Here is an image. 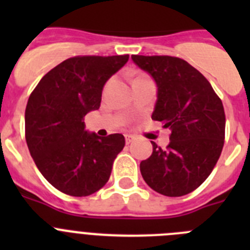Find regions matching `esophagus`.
Wrapping results in <instances>:
<instances>
[{"label": "esophagus", "instance_id": "esophagus-1", "mask_svg": "<svg viewBox=\"0 0 250 250\" xmlns=\"http://www.w3.org/2000/svg\"><path fill=\"white\" fill-rule=\"evenodd\" d=\"M125 140H126V144H130V143H132V141L135 140V136L126 134V135H125Z\"/></svg>", "mask_w": 250, "mask_h": 250}]
</instances>
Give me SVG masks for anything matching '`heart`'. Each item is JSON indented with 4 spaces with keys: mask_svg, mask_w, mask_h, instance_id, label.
Here are the masks:
<instances>
[{
    "mask_svg": "<svg viewBox=\"0 0 250 250\" xmlns=\"http://www.w3.org/2000/svg\"><path fill=\"white\" fill-rule=\"evenodd\" d=\"M138 77H145V76H144V75H139V76H136L135 79H138Z\"/></svg>",
    "mask_w": 250,
    "mask_h": 250,
    "instance_id": "obj_1",
    "label": "heart"
}]
</instances>
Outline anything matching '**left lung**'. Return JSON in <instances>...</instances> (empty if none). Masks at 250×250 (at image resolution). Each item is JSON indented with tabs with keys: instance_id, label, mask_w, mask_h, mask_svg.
Returning <instances> with one entry per match:
<instances>
[{
	"instance_id": "1",
	"label": "left lung",
	"mask_w": 250,
	"mask_h": 250,
	"mask_svg": "<svg viewBox=\"0 0 250 250\" xmlns=\"http://www.w3.org/2000/svg\"><path fill=\"white\" fill-rule=\"evenodd\" d=\"M158 85L151 119L171 130L165 149L151 141L152 154L140 163L141 175L156 193L183 196L199 188L219 160L225 112L210 83L185 60L132 55Z\"/></svg>"
}]
</instances>
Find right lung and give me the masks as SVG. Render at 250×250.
Returning a JSON list of instances; mask_svg holds the SVG:
<instances>
[{
    "instance_id": "1",
    "label": "right lung",
    "mask_w": 250,
    "mask_h": 250,
    "mask_svg": "<svg viewBox=\"0 0 250 250\" xmlns=\"http://www.w3.org/2000/svg\"><path fill=\"white\" fill-rule=\"evenodd\" d=\"M127 60L129 55L70 57L31 92L25 111L26 143L40 173L57 190L87 196L109 180L125 138L89 134L83 118L100 107L104 85Z\"/></svg>"
}]
</instances>
